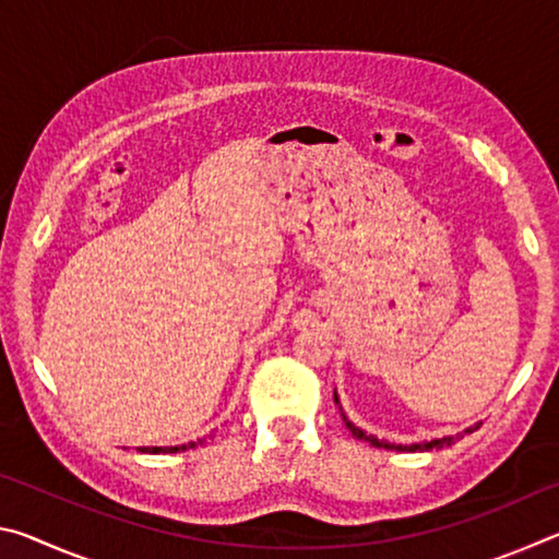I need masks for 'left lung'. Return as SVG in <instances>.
Returning a JSON list of instances; mask_svg holds the SVG:
<instances>
[{
	"label": "left lung",
	"instance_id": "obj_1",
	"mask_svg": "<svg viewBox=\"0 0 559 559\" xmlns=\"http://www.w3.org/2000/svg\"><path fill=\"white\" fill-rule=\"evenodd\" d=\"M335 402H337V396H335ZM345 424H347V429L353 431V437L355 439H362V441H370L374 449H402V447H396V443H386V441H382V439H377V437H372V433H365L362 429L359 427H355L353 421H347L345 419ZM478 429V424L473 429H468V431H476ZM453 443V437H443V439H433V441H427V443H412L409 447V451H431V449H443V447H451ZM406 449V447H404Z\"/></svg>",
	"mask_w": 559,
	"mask_h": 559
}]
</instances>
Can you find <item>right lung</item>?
Segmentation results:
<instances>
[{"label": "right lung", "mask_w": 559, "mask_h": 559, "mask_svg": "<svg viewBox=\"0 0 559 559\" xmlns=\"http://www.w3.org/2000/svg\"><path fill=\"white\" fill-rule=\"evenodd\" d=\"M197 443H204V439H200ZM197 443H185V447H169V449H157V447H153V449H143L145 453H177V451H185V449H194Z\"/></svg>", "instance_id": "1"}]
</instances>
